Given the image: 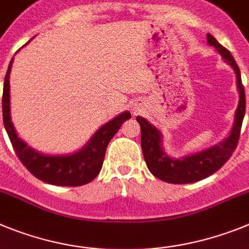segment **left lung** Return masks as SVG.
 Here are the masks:
<instances>
[{
    "label": "left lung",
    "instance_id": "left-lung-1",
    "mask_svg": "<svg viewBox=\"0 0 249 249\" xmlns=\"http://www.w3.org/2000/svg\"><path fill=\"white\" fill-rule=\"evenodd\" d=\"M207 41L211 46L218 51L224 62L233 69L235 73V83L238 89L239 101L235 110L234 122L229 131V135L224 140L204 150L196 151L193 154L174 158L165 153L163 146V134L145 118L137 116V122L142 130V150L146 166L154 177L160 180L172 184H188L202 180L214 174L228 160L234 151L241 134L242 122L246 112V94L242 85L241 71L235 64L232 53L215 40L212 35L207 34Z\"/></svg>",
    "mask_w": 249,
    "mask_h": 249
}]
</instances>
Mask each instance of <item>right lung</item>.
<instances>
[{"mask_svg": "<svg viewBox=\"0 0 249 249\" xmlns=\"http://www.w3.org/2000/svg\"><path fill=\"white\" fill-rule=\"evenodd\" d=\"M12 62L14 57L11 59L8 65L3 83L2 112L3 125L18 159L36 178L46 181L49 184L60 187H79L90 183L100 173L107 144L118 133L123 123L131 118V114L129 111H124L111 119L109 123L104 124L85 145L77 151L70 154L40 153L31 148L25 140L17 135L14 123L11 120L10 72L12 69Z\"/></svg>", "mask_w": 249, "mask_h": 249, "instance_id": "1", "label": "right lung"}]
</instances>
